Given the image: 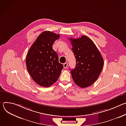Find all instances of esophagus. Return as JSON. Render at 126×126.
I'll list each match as a JSON object with an SVG mask.
<instances>
[{"instance_id":"1","label":"esophagus","mask_w":126,"mask_h":126,"mask_svg":"<svg viewBox=\"0 0 126 126\" xmlns=\"http://www.w3.org/2000/svg\"><path fill=\"white\" fill-rule=\"evenodd\" d=\"M68 66V63H65L63 64L64 68H67Z\"/></svg>"}]
</instances>
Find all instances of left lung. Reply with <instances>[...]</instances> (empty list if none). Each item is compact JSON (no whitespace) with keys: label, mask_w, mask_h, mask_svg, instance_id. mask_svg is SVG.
Returning <instances> with one entry per match:
<instances>
[{"label":"left lung","mask_w":126,"mask_h":126,"mask_svg":"<svg viewBox=\"0 0 126 126\" xmlns=\"http://www.w3.org/2000/svg\"><path fill=\"white\" fill-rule=\"evenodd\" d=\"M69 39L76 59V67L71 70L72 77L79 87H88L98 78L103 67V58L93 41L86 36Z\"/></svg>","instance_id":"obj_1"}]
</instances>
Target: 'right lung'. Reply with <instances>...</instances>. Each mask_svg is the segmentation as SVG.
Returning <instances> with one entry per match:
<instances>
[{
  "instance_id": "obj_1",
  "label": "right lung",
  "mask_w": 126,
  "mask_h": 126,
  "mask_svg": "<svg viewBox=\"0 0 126 126\" xmlns=\"http://www.w3.org/2000/svg\"><path fill=\"white\" fill-rule=\"evenodd\" d=\"M59 37V34L43 31L27 52V69L32 79L41 86L49 87L56 82L63 69L57 53L52 48L54 42Z\"/></svg>"
}]
</instances>
